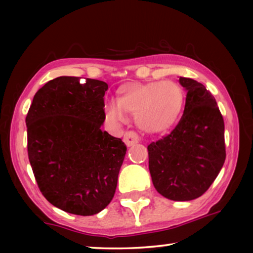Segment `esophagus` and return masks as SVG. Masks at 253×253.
I'll return each mask as SVG.
<instances>
[{
    "mask_svg": "<svg viewBox=\"0 0 253 253\" xmlns=\"http://www.w3.org/2000/svg\"><path fill=\"white\" fill-rule=\"evenodd\" d=\"M124 142H125V144L128 147L134 146V145H136L139 142V137H138V135H137V132H135V131H132V130L127 131L126 134L124 135Z\"/></svg>",
    "mask_w": 253,
    "mask_h": 253,
    "instance_id": "obj_1",
    "label": "esophagus"
}]
</instances>
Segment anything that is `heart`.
Masks as SVG:
<instances>
[{
	"instance_id": "obj_1",
	"label": "heart",
	"mask_w": 253,
	"mask_h": 253,
	"mask_svg": "<svg viewBox=\"0 0 253 253\" xmlns=\"http://www.w3.org/2000/svg\"><path fill=\"white\" fill-rule=\"evenodd\" d=\"M184 104L183 88L174 81L165 80L127 84L119 90L117 100H108L104 109L107 119L114 125L127 123V114H131L140 129L158 134L174 126Z\"/></svg>"
}]
</instances>
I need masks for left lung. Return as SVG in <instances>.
Wrapping results in <instances>:
<instances>
[{
	"instance_id": "left-lung-1",
	"label": "left lung",
	"mask_w": 253,
	"mask_h": 253,
	"mask_svg": "<svg viewBox=\"0 0 253 253\" xmlns=\"http://www.w3.org/2000/svg\"><path fill=\"white\" fill-rule=\"evenodd\" d=\"M187 91L184 113L170 134L148 145V166L158 193L191 201L208 191L225 161L224 122L202 84L179 77Z\"/></svg>"
}]
</instances>
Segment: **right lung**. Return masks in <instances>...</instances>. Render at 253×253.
I'll return each instance as SVG.
<instances>
[{
    "mask_svg": "<svg viewBox=\"0 0 253 253\" xmlns=\"http://www.w3.org/2000/svg\"><path fill=\"white\" fill-rule=\"evenodd\" d=\"M108 84L58 77L34 95L25 123L41 193L62 211L93 215L113 200L127 147L101 129Z\"/></svg>",
    "mask_w": 253,
    "mask_h": 253,
    "instance_id": "obj_1",
    "label": "right lung"
}]
</instances>
